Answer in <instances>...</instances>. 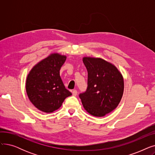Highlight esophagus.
<instances>
[{
  "label": "esophagus",
  "mask_w": 155,
  "mask_h": 155,
  "mask_svg": "<svg viewBox=\"0 0 155 155\" xmlns=\"http://www.w3.org/2000/svg\"><path fill=\"white\" fill-rule=\"evenodd\" d=\"M77 94V91L76 90H73V91H72V95H73V96H76Z\"/></svg>",
  "instance_id": "34e87169"
}]
</instances>
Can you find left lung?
Instances as JSON below:
<instances>
[{
	"instance_id": "obj_1",
	"label": "left lung",
	"mask_w": 155,
	"mask_h": 155,
	"mask_svg": "<svg viewBox=\"0 0 155 155\" xmlns=\"http://www.w3.org/2000/svg\"><path fill=\"white\" fill-rule=\"evenodd\" d=\"M87 88L79 95L84 109L91 115L103 117L114 110L124 92V80L112 63L99 58L84 57Z\"/></svg>"
}]
</instances>
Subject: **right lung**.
Masks as SVG:
<instances>
[{"label":"right lung","instance_id":"1","mask_svg":"<svg viewBox=\"0 0 155 155\" xmlns=\"http://www.w3.org/2000/svg\"><path fill=\"white\" fill-rule=\"evenodd\" d=\"M66 59V56L51 54L37 63L28 74L26 92L30 101L39 110L52 112L71 95L60 76V68Z\"/></svg>","mask_w":155,"mask_h":155}]
</instances>
